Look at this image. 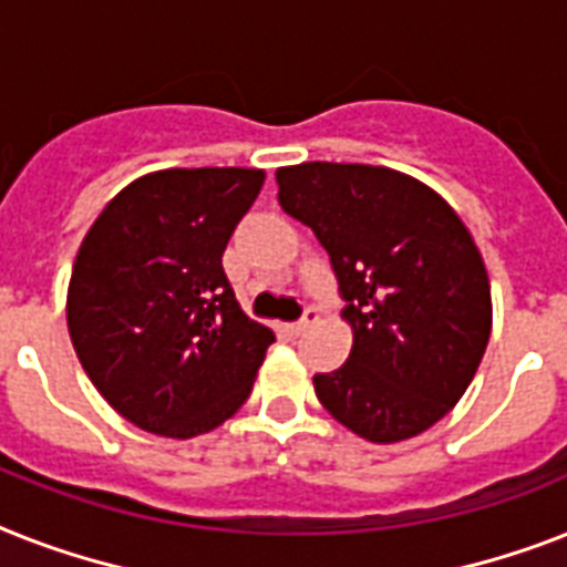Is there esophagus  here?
Here are the masks:
<instances>
[{
    "label": "esophagus",
    "mask_w": 567,
    "mask_h": 567,
    "mask_svg": "<svg viewBox=\"0 0 567 567\" xmlns=\"http://www.w3.org/2000/svg\"><path fill=\"white\" fill-rule=\"evenodd\" d=\"M317 320H320V311H317V308L308 306L306 311H302V317H299L297 323H291V334H302V331L311 329V326H315Z\"/></svg>",
    "instance_id": "34e87169"
}]
</instances>
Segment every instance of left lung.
<instances>
[{
  "label": "left lung",
  "mask_w": 567,
  "mask_h": 567,
  "mask_svg": "<svg viewBox=\"0 0 567 567\" xmlns=\"http://www.w3.org/2000/svg\"><path fill=\"white\" fill-rule=\"evenodd\" d=\"M279 206L329 252L352 352L317 372V399L370 443L422 434L460 402L492 331L489 276L443 197L393 168L302 163L276 172Z\"/></svg>",
  "instance_id": "8db88e82"
}]
</instances>
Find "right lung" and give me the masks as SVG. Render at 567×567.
Here are the masks:
<instances>
[{"instance_id": "right-lung-1", "label": "right lung", "mask_w": 567, "mask_h": 567, "mask_svg": "<svg viewBox=\"0 0 567 567\" xmlns=\"http://www.w3.org/2000/svg\"><path fill=\"white\" fill-rule=\"evenodd\" d=\"M259 168H168L133 179L78 250L69 338L113 411L188 440L247 402L276 340L238 306L224 250L259 197Z\"/></svg>"}]
</instances>
